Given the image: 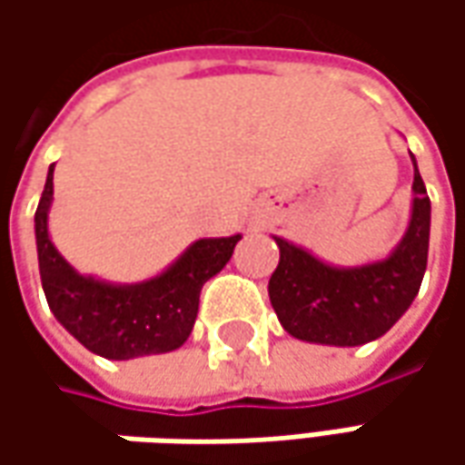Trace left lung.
I'll return each instance as SVG.
<instances>
[{
	"label": "left lung",
	"mask_w": 465,
	"mask_h": 465,
	"mask_svg": "<svg viewBox=\"0 0 465 465\" xmlns=\"http://www.w3.org/2000/svg\"><path fill=\"white\" fill-rule=\"evenodd\" d=\"M411 163V217L385 259L333 266L274 235L279 266L269 279V300L290 336L326 347H360L381 339L409 311L427 269L432 214L414 154Z\"/></svg>",
	"instance_id": "left-lung-1"
}]
</instances>
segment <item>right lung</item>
<instances>
[{
  "instance_id": "right-lung-1",
  "label": "right lung",
  "mask_w": 465,
  "mask_h": 465,
  "mask_svg": "<svg viewBox=\"0 0 465 465\" xmlns=\"http://www.w3.org/2000/svg\"><path fill=\"white\" fill-rule=\"evenodd\" d=\"M54 165L35 209V248L48 308L82 347L105 360H136L183 347L206 279L220 274L242 235L199 238L160 274L118 284L80 274L51 242Z\"/></svg>"
}]
</instances>
